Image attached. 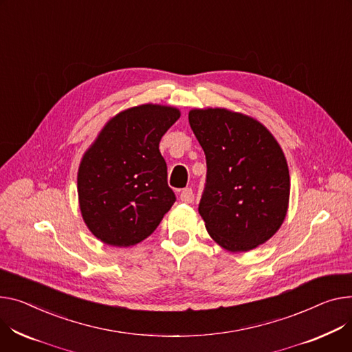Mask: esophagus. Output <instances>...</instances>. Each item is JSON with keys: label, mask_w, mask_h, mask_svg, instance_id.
I'll return each instance as SVG.
<instances>
[{"label": "esophagus", "mask_w": 352, "mask_h": 352, "mask_svg": "<svg viewBox=\"0 0 352 352\" xmlns=\"http://www.w3.org/2000/svg\"><path fill=\"white\" fill-rule=\"evenodd\" d=\"M179 199H181V202H184V204H191L192 199H194V192H192V190H191V188L182 190L181 194H179Z\"/></svg>", "instance_id": "obj_1"}]
</instances>
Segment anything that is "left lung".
<instances>
[{"label":"left lung","mask_w":352,"mask_h":352,"mask_svg":"<svg viewBox=\"0 0 352 352\" xmlns=\"http://www.w3.org/2000/svg\"><path fill=\"white\" fill-rule=\"evenodd\" d=\"M188 120L206 157L198 210L209 236L233 253L256 249L287 215L290 174L282 147L261 122L239 111L192 109Z\"/></svg>","instance_id":"obj_1"}]
</instances>
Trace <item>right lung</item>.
Here are the masks:
<instances>
[{
	"instance_id": "add662e5",
	"label": "right lung",
	"mask_w": 352,
	"mask_h": 352,
	"mask_svg": "<svg viewBox=\"0 0 352 352\" xmlns=\"http://www.w3.org/2000/svg\"><path fill=\"white\" fill-rule=\"evenodd\" d=\"M179 116L177 107L153 103L126 109L111 117L83 154L79 208L100 242L117 248L140 243L175 202L158 147Z\"/></svg>"
}]
</instances>
